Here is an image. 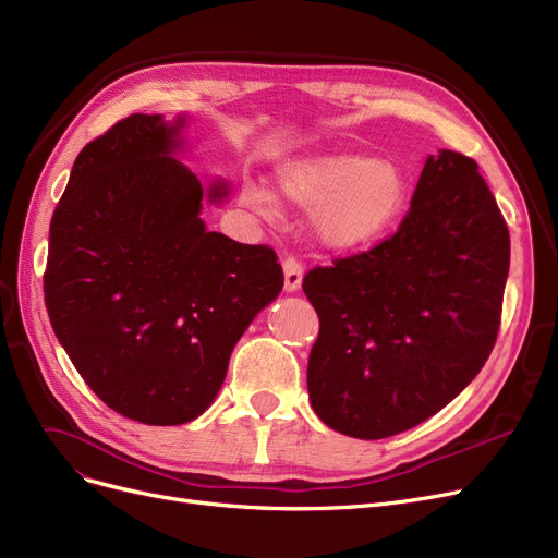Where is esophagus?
Wrapping results in <instances>:
<instances>
[{
	"instance_id": "34e87169",
	"label": "esophagus",
	"mask_w": 558,
	"mask_h": 558,
	"mask_svg": "<svg viewBox=\"0 0 558 558\" xmlns=\"http://www.w3.org/2000/svg\"><path fill=\"white\" fill-rule=\"evenodd\" d=\"M282 269H284V289L287 292H296L303 282V262L294 255H287L282 259Z\"/></svg>"
}]
</instances>
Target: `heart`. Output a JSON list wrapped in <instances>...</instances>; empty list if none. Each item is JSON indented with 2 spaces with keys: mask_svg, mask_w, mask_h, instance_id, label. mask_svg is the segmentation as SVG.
Listing matches in <instances>:
<instances>
[{
  "mask_svg": "<svg viewBox=\"0 0 558 558\" xmlns=\"http://www.w3.org/2000/svg\"><path fill=\"white\" fill-rule=\"evenodd\" d=\"M276 182L289 205L314 211L322 241L339 251L380 239L399 221L408 201V182L395 161L353 153L287 161ZM241 203L259 216L274 214L271 193L257 184L241 189Z\"/></svg>",
  "mask_w": 558,
  "mask_h": 558,
  "instance_id": "b5f03b06",
  "label": "heart"
}]
</instances>
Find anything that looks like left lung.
I'll return each mask as SVG.
<instances>
[{
	"mask_svg": "<svg viewBox=\"0 0 558 558\" xmlns=\"http://www.w3.org/2000/svg\"><path fill=\"white\" fill-rule=\"evenodd\" d=\"M511 236L478 163L428 157L397 232L314 266L319 314L307 360L314 413L360 440L413 428L486 365L501 324Z\"/></svg>",
	"mask_w": 558,
	"mask_h": 558,
	"instance_id": "8db88e82",
	"label": "left lung"
}]
</instances>
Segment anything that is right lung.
Wrapping results in <instances>:
<instances>
[{
    "label": "right lung",
    "mask_w": 558,
    "mask_h": 558,
    "mask_svg": "<svg viewBox=\"0 0 558 558\" xmlns=\"http://www.w3.org/2000/svg\"><path fill=\"white\" fill-rule=\"evenodd\" d=\"M182 125L132 113L84 145L43 276L50 324L86 385L153 426L203 413L239 337L284 282L271 246L205 230L203 186L171 157ZM221 196L216 184L211 198Z\"/></svg>",
    "instance_id": "right-lung-1"
}]
</instances>
